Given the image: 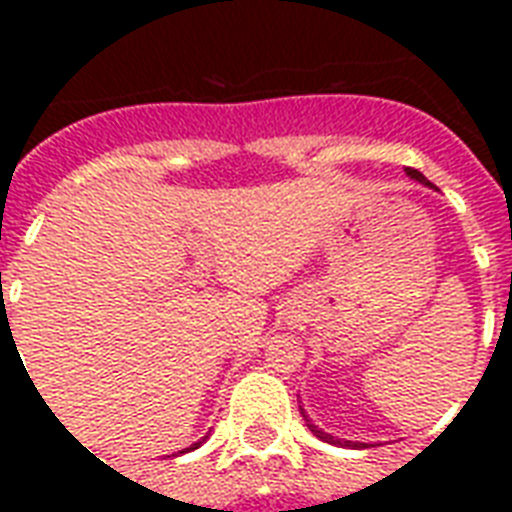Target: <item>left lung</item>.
<instances>
[{"instance_id":"1","label":"left lung","mask_w":512,"mask_h":512,"mask_svg":"<svg viewBox=\"0 0 512 512\" xmlns=\"http://www.w3.org/2000/svg\"><path fill=\"white\" fill-rule=\"evenodd\" d=\"M406 175L409 177H414V180H420V183H425V185H430V180L425 175H422L420 170H412V167H409V170H406ZM308 428L313 430V433H316V436L321 438V441H327V444H345V446H356V444H350V441H337L335 436H329V433H324V430H319L316 428V425H308ZM361 446H366V444H361Z\"/></svg>"}]
</instances>
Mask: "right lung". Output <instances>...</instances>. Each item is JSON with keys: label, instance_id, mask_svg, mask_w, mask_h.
I'll return each mask as SVG.
<instances>
[{"label": "right lung", "instance_id": "obj_1", "mask_svg": "<svg viewBox=\"0 0 512 512\" xmlns=\"http://www.w3.org/2000/svg\"><path fill=\"white\" fill-rule=\"evenodd\" d=\"M199 444H201V441H199ZM199 444H193V446H188V452H191V449H196V446H199Z\"/></svg>", "mask_w": 512, "mask_h": 512}]
</instances>
